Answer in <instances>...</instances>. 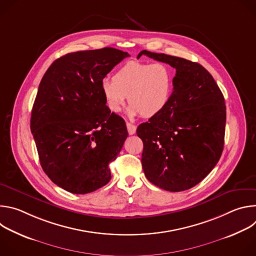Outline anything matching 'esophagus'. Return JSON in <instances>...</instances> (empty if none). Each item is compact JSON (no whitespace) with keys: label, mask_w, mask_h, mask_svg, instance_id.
Returning <instances> with one entry per match:
<instances>
[{"label":"esophagus","mask_w":256,"mask_h":256,"mask_svg":"<svg viewBox=\"0 0 256 256\" xmlns=\"http://www.w3.org/2000/svg\"><path fill=\"white\" fill-rule=\"evenodd\" d=\"M126 128H128V132L130 134H134L136 130V126L134 124L128 122H126Z\"/></svg>","instance_id":"34e87169"}]
</instances>
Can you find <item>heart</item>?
Listing matches in <instances>:
<instances>
[{"mask_svg":"<svg viewBox=\"0 0 256 256\" xmlns=\"http://www.w3.org/2000/svg\"><path fill=\"white\" fill-rule=\"evenodd\" d=\"M101 88L112 112H120L128 96L130 118L158 116L167 106L173 88V75L163 62H130L124 66L114 79H103Z\"/></svg>","mask_w":256,"mask_h":256,"instance_id":"1","label":"heart"}]
</instances>
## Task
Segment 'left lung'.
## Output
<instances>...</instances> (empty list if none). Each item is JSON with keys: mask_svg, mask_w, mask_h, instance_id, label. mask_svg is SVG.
I'll list each match as a JSON object with an SVG mask.
<instances>
[{"mask_svg": "<svg viewBox=\"0 0 256 256\" xmlns=\"http://www.w3.org/2000/svg\"><path fill=\"white\" fill-rule=\"evenodd\" d=\"M176 70L167 106L136 134L144 150L146 177L168 192H184L196 186L220 160L225 138L224 96L212 76L200 64L188 60L142 50Z\"/></svg>", "mask_w": 256, "mask_h": 256, "instance_id": "1", "label": "left lung"}]
</instances>
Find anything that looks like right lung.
Here are the masks:
<instances>
[{"mask_svg": "<svg viewBox=\"0 0 256 256\" xmlns=\"http://www.w3.org/2000/svg\"><path fill=\"white\" fill-rule=\"evenodd\" d=\"M128 56L112 48L70 52L42 79L30 128L44 171L68 192H95L112 178L109 164L128 134L124 118L106 106L101 82Z\"/></svg>", "mask_w": 256, "mask_h": 256, "instance_id": "right-lung-1", "label": "right lung"}]
</instances>
